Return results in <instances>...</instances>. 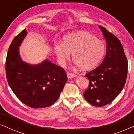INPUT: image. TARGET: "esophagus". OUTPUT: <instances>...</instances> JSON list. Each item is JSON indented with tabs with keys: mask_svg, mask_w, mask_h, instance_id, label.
<instances>
[{
	"mask_svg": "<svg viewBox=\"0 0 134 134\" xmlns=\"http://www.w3.org/2000/svg\"><path fill=\"white\" fill-rule=\"evenodd\" d=\"M67 76H68V79H71V78L75 77H76V75L74 74H72V73L68 72L67 73Z\"/></svg>",
	"mask_w": 134,
	"mask_h": 134,
	"instance_id": "1",
	"label": "esophagus"
}]
</instances>
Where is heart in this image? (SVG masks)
Wrapping results in <instances>:
<instances>
[{
  "instance_id": "1",
  "label": "heart",
  "mask_w": 134,
  "mask_h": 134,
  "mask_svg": "<svg viewBox=\"0 0 134 134\" xmlns=\"http://www.w3.org/2000/svg\"><path fill=\"white\" fill-rule=\"evenodd\" d=\"M54 51L62 63L70 58L82 69L96 67L103 57L105 50V44L101 40L86 31L69 34L64 36L62 43L54 44Z\"/></svg>"
}]
</instances>
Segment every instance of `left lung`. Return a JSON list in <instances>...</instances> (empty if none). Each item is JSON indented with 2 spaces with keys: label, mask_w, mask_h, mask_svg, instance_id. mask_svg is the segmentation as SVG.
Listing matches in <instances>:
<instances>
[{
  "label": "left lung",
  "mask_w": 134,
  "mask_h": 134,
  "mask_svg": "<svg viewBox=\"0 0 134 134\" xmlns=\"http://www.w3.org/2000/svg\"><path fill=\"white\" fill-rule=\"evenodd\" d=\"M107 43L105 58L100 65L85 76L89 85L83 93L87 102L102 107L110 103L122 91L127 75V60L118 38L99 25Z\"/></svg>",
  "instance_id": "1"
}]
</instances>
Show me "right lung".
I'll return each instance as SVG.
<instances>
[{
  "mask_svg": "<svg viewBox=\"0 0 134 134\" xmlns=\"http://www.w3.org/2000/svg\"><path fill=\"white\" fill-rule=\"evenodd\" d=\"M27 35L23 30L13 40L5 62L7 82L16 97L32 108L49 107L56 102L67 81L63 68L46 60L30 65L21 60L19 46Z\"/></svg>",
  "mask_w": 134,
  "mask_h": 134,
  "instance_id": "right-lung-1",
  "label": "right lung"
}]
</instances>
